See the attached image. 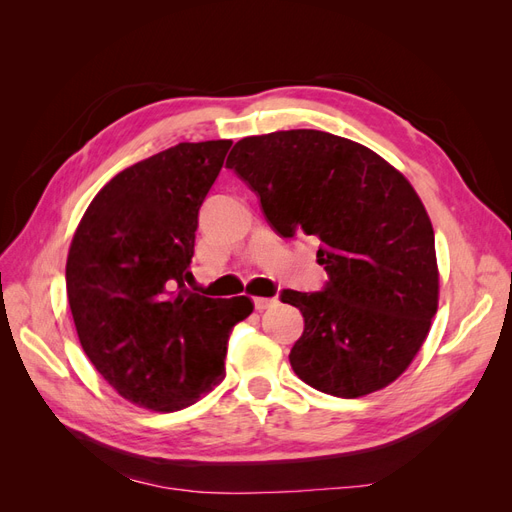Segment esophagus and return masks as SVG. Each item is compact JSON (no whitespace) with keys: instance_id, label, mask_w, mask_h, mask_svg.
<instances>
[{"instance_id":"1","label":"esophagus","mask_w":512,"mask_h":512,"mask_svg":"<svg viewBox=\"0 0 512 512\" xmlns=\"http://www.w3.org/2000/svg\"><path fill=\"white\" fill-rule=\"evenodd\" d=\"M277 303V299H267V297H256L254 299V307L258 309V312H265V309L273 307Z\"/></svg>"}]
</instances>
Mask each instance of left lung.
Returning <instances> with one entry per match:
<instances>
[{
  "label": "left lung",
  "instance_id": "left-lung-1",
  "mask_svg": "<svg viewBox=\"0 0 512 512\" xmlns=\"http://www.w3.org/2000/svg\"><path fill=\"white\" fill-rule=\"evenodd\" d=\"M228 158L277 235L312 237L329 275L318 292L280 294L305 320L288 356L294 374L344 399L397 380L438 309L433 228L408 179L320 130L247 136Z\"/></svg>",
  "mask_w": 512,
  "mask_h": 512
}]
</instances>
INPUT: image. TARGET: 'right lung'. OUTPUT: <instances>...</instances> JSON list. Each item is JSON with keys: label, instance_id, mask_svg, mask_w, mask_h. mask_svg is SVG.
<instances>
[{"label": "right lung", "instance_id": "right-lung-1", "mask_svg": "<svg viewBox=\"0 0 512 512\" xmlns=\"http://www.w3.org/2000/svg\"><path fill=\"white\" fill-rule=\"evenodd\" d=\"M232 141L179 143L121 170L91 200L74 232L66 288L89 361L132 404L175 412L226 376L247 297L185 290L198 211Z\"/></svg>", "mask_w": 512, "mask_h": 512}]
</instances>
